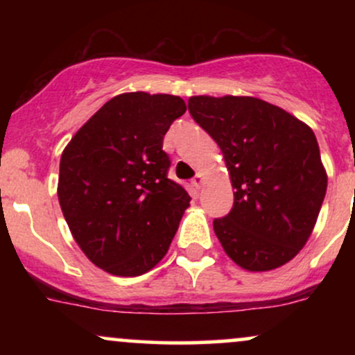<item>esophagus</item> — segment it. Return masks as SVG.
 Returning a JSON list of instances; mask_svg holds the SVG:
<instances>
[{
	"label": "esophagus",
	"mask_w": 355,
	"mask_h": 355,
	"mask_svg": "<svg viewBox=\"0 0 355 355\" xmlns=\"http://www.w3.org/2000/svg\"><path fill=\"white\" fill-rule=\"evenodd\" d=\"M203 182H205V178H203V173L198 172V173L193 177V180H191V185H193L197 190H200L202 185H203Z\"/></svg>",
	"instance_id": "1"
}]
</instances>
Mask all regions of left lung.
I'll use <instances>...</instances> for the list:
<instances>
[{"mask_svg": "<svg viewBox=\"0 0 355 355\" xmlns=\"http://www.w3.org/2000/svg\"><path fill=\"white\" fill-rule=\"evenodd\" d=\"M189 112L230 175L234 207L214 220L225 254L248 272L282 267L307 243L327 190L312 128L254 96H190Z\"/></svg>", "mask_w": 355, "mask_h": 355, "instance_id": "left-lung-1", "label": "left lung"}]
</instances>
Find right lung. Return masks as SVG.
<instances>
[{"instance_id": "obj_1", "label": "right lung", "mask_w": 355, "mask_h": 355, "mask_svg": "<svg viewBox=\"0 0 355 355\" xmlns=\"http://www.w3.org/2000/svg\"><path fill=\"white\" fill-rule=\"evenodd\" d=\"M187 112L180 96H113L64 146L58 200L89 262L116 277L152 270L168 252L190 195L166 178L164 137Z\"/></svg>"}]
</instances>
